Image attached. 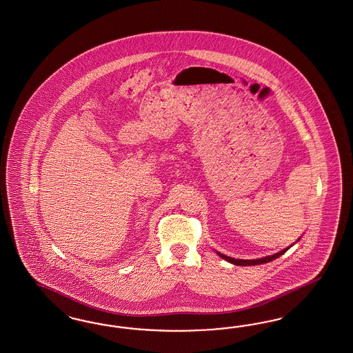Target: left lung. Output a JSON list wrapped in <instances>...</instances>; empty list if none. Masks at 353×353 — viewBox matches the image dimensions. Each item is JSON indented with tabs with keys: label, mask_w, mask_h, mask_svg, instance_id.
Wrapping results in <instances>:
<instances>
[{
	"label": "left lung",
	"mask_w": 353,
	"mask_h": 353,
	"mask_svg": "<svg viewBox=\"0 0 353 353\" xmlns=\"http://www.w3.org/2000/svg\"><path fill=\"white\" fill-rule=\"evenodd\" d=\"M290 247H292V245H290ZM288 250H289V248H285V250H282L281 252H279V254H272V256H267V257H264V259H256V260H241V259H232V257H228V256H226V254H219V252H216V254H219L222 259H225V260L228 261V263H231V264H235V265H241V267H247V265H259V264L269 263V261H272V260H274V259L280 257V256L285 254Z\"/></svg>",
	"instance_id": "left-lung-1"
}]
</instances>
